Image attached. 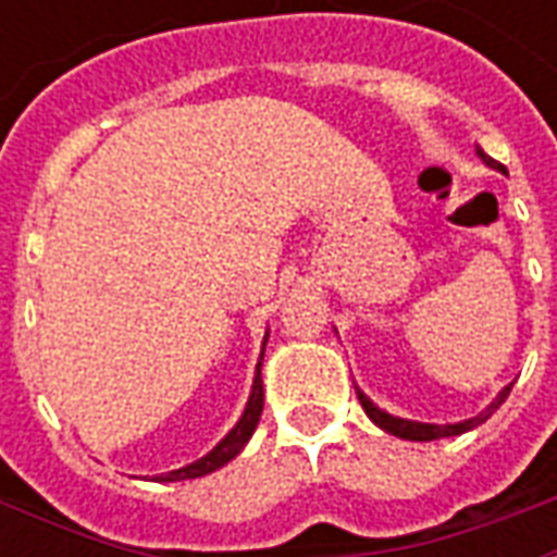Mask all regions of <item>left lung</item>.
I'll return each instance as SVG.
<instances>
[{
	"instance_id": "obj_1",
	"label": "left lung",
	"mask_w": 557,
	"mask_h": 557,
	"mask_svg": "<svg viewBox=\"0 0 557 557\" xmlns=\"http://www.w3.org/2000/svg\"><path fill=\"white\" fill-rule=\"evenodd\" d=\"M478 158L483 160L486 166H492V170L504 172L502 163H498V160H492L490 154H486V151H483V148H480V146H478ZM510 387H513V385L502 387V394L492 399L486 409L480 411V414H474V418L459 420V423H420V420L397 418V414H387L385 409H379L373 399L363 394L361 387H355V391H358V399H361V406H363V411H367V418L373 420L379 430L391 432V435H397V438H406V442H435V438H450V435H462V432L480 426L483 420H490L492 411L498 409L504 399H507V394H510Z\"/></svg>"
}]
</instances>
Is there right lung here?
Instances as JSON below:
<instances>
[{"label":"right lung","mask_w":557,"mask_h":557,"mask_svg":"<svg viewBox=\"0 0 557 557\" xmlns=\"http://www.w3.org/2000/svg\"><path fill=\"white\" fill-rule=\"evenodd\" d=\"M265 343H262V355H265ZM262 355H259V363H256L253 387H250V397H247V406H244L238 423H235V426H232L206 456H199L196 462H190V466L184 468H175V471H166V474H158V478L151 480H158V483H175V480L206 478V474L218 471V468H223L226 462H232L235 456L242 454L244 444L250 442V435L256 432V423H259V414H262V403H265V391H262Z\"/></svg>","instance_id":"obj_1"}]
</instances>
